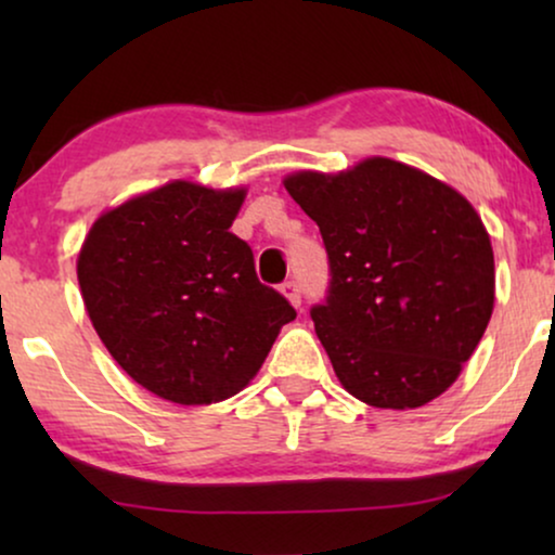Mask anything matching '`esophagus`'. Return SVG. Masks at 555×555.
<instances>
[{"instance_id": "obj_1", "label": "esophagus", "mask_w": 555, "mask_h": 555, "mask_svg": "<svg viewBox=\"0 0 555 555\" xmlns=\"http://www.w3.org/2000/svg\"><path fill=\"white\" fill-rule=\"evenodd\" d=\"M280 293L285 295V298H287V302H291V306L300 308V287H298V283H293V280H287V283L280 285Z\"/></svg>"}]
</instances>
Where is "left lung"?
I'll use <instances>...</instances> for the list:
<instances>
[{"label": "left lung", "mask_w": 555, "mask_h": 555, "mask_svg": "<svg viewBox=\"0 0 555 555\" xmlns=\"http://www.w3.org/2000/svg\"><path fill=\"white\" fill-rule=\"evenodd\" d=\"M283 184L328 253V298L310 315L340 386L376 409L444 393L495 308V257L473 204L386 156Z\"/></svg>", "instance_id": "1"}]
</instances>
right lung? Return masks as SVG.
Here are the masks:
<instances>
[{
    "mask_svg": "<svg viewBox=\"0 0 555 555\" xmlns=\"http://www.w3.org/2000/svg\"><path fill=\"white\" fill-rule=\"evenodd\" d=\"M245 196L247 186L173 179L105 209L82 240L78 283L98 338L135 384L173 404L234 397L295 321L230 232Z\"/></svg>",
    "mask_w": 555,
    "mask_h": 555,
    "instance_id": "right-lung-1",
    "label": "right lung"
}]
</instances>
